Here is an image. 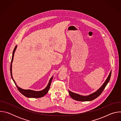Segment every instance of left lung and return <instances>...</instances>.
Listing matches in <instances>:
<instances>
[{"label":"left lung","mask_w":121,"mask_h":121,"mask_svg":"<svg viewBox=\"0 0 121 121\" xmlns=\"http://www.w3.org/2000/svg\"><path fill=\"white\" fill-rule=\"evenodd\" d=\"M111 74H112V71L110 72L108 78H107L106 80L104 82V83H103V84L101 86V87L99 89L96 91L95 92L87 96H82L77 93H75L71 91H69V94L70 96L74 99L78 100V101H91L92 100L96 98H97L98 97H99L103 91L104 90L105 88L106 87V85L109 82V80L111 78Z\"/></svg>","instance_id":"left-lung-1"}]
</instances>
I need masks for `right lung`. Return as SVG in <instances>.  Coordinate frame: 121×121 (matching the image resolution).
<instances>
[{
    "instance_id": "obj_1",
    "label": "right lung",
    "mask_w": 121,
    "mask_h": 121,
    "mask_svg": "<svg viewBox=\"0 0 121 121\" xmlns=\"http://www.w3.org/2000/svg\"><path fill=\"white\" fill-rule=\"evenodd\" d=\"M17 47V46L16 45L13 50V54H12V59H11V65H10V74H11V76L12 78V80H13L14 83L15 84L16 87H17V89L19 90V91L24 96H25L26 97L28 98H41L42 97H43L44 95L46 94V93L48 92L50 86H51V83L52 82V80L53 78V76L50 79V80L49 81V83L47 85V86L46 87V88L43 89L42 91H32L31 90H24L22 89L20 87H19L16 84L15 81H14L13 77H12V63L13 60V57H14V53L16 51V49Z\"/></svg>"
}]
</instances>
